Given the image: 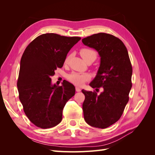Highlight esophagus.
Segmentation results:
<instances>
[{"mask_svg": "<svg viewBox=\"0 0 155 155\" xmlns=\"http://www.w3.org/2000/svg\"><path fill=\"white\" fill-rule=\"evenodd\" d=\"M76 88V91L77 92H80L81 91V88H79V87H77L75 88Z\"/></svg>", "mask_w": 155, "mask_h": 155, "instance_id": "1", "label": "esophagus"}]
</instances>
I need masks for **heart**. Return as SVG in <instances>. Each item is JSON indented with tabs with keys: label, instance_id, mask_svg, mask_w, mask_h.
<instances>
[{
	"label": "heart",
	"instance_id": "b5f03b06",
	"mask_svg": "<svg viewBox=\"0 0 155 155\" xmlns=\"http://www.w3.org/2000/svg\"><path fill=\"white\" fill-rule=\"evenodd\" d=\"M80 54L81 57H83L84 60L90 57H94L95 58L97 57V52L94 51L92 50L90 48H82L80 51ZM69 59V56L66 58L65 62H67ZM68 79L69 81H71L74 84L77 85H82L85 82L87 81L89 79V75L86 73H78V72H72L71 74L68 75Z\"/></svg>",
	"mask_w": 155,
	"mask_h": 155
}]
</instances>
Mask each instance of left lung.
<instances>
[{
	"label": "left lung",
	"instance_id": "8db88e82",
	"mask_svg": "<svg viewBox=\"0 0 155 155\" xmlns=\"http://www.w3.org/2000/svg\"><path fill=\"white\" fill-rule=\"evenodd\" d=\"M83 43L95 49L101 57L100 67L92 88L103 87L100 94L82 90L84 118L91 127L106 128L113 124L123 113L132 87L133 74L127 49L119 38L100 32L82 39Z\"/></svg>",
	"mask_w": 155,
	"mask_h": 155
}]
</instances>
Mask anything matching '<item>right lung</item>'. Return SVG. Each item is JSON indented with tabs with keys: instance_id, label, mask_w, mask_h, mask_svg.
<instances>
[{
	"instance_id": "right-lung-1",
	"label": "right lung",
	"mask_w": 155,
	"mask_h": 155,
	"mask_svg": "<svg viewBox=\"0 0 155 155\" xmlns=\"http://www.w3.org/2000/svg\"><path fill=\"white\" fill-rule=\"evenodd\" d=\"M80 37H67L47 33L34 39L23 53L17 88L25 114L41 128H52L61 123L62 110L75 94V87L67 81L62 86L51 83L57 68H62L67 55Z\"/></svg>"
}]
</instances>
